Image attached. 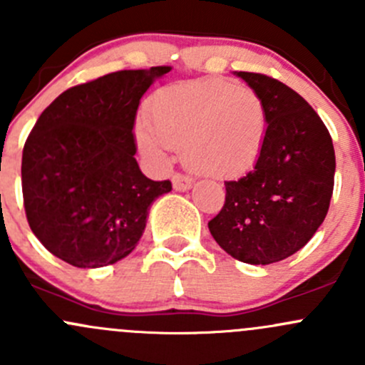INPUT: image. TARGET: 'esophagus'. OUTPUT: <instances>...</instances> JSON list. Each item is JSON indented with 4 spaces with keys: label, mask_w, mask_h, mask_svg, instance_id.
Instances as JSON below:
<instances>
[{
    "label": "esophagus",
    "mask_w": 365,
    "mask_h": 365,
    "mask_svg": "<svg viewBox=\"0 0 365 365\" xmlns=\"http://www.w3.org/2000/svg\"><path fill=\"white\" fill-rule=\"evenodd\" d=\"M192 182L194 180L190 178V176L187 175H180V173H176L175 176H173V187H175L176 190H189L190 187H192Z\"/></svg>",
    "instance_id": "34e87169"
}]
</instances>
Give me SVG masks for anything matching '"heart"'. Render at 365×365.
Listing matches in <instances>:
<instances>
[{"instance_id":"1","label":"heart","mask_w":365,"mask_h":365,"mask_svg":"<svg viewBox=\"0 0 365 365\" xmlns=\"http://www.w3.org/2000/svg\"><path fill=\"white\" fill-rule=\"evenodd\" d=\"M150 125H141L143 152L165 162L168 150H183L192 171L237 176L256 165L268 134L263 98L247 86L205 79L160 90L150 102Z\"/></svg>"}]
</instances>
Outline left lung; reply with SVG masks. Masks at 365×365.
<instances>
[{
    "instance_id": "left-lung-1",
    "label": "left lung",
    "mask_w": 365,
    "mask_h": 365,
    "mask_svg": "<svg viewBox=\"0 0 365 365\" xmlns=\"http://www.w3.org/2000/svg\"><path fill=\"white\" fill-rule=\"evenodd\" d=\"M237 76L263 98L268 134L252 171L224 182L226 201L208 227L235 259L270 264L300 251L325 220L336 153L329 128L295 90L264 73Z\"/></svg>"
}]
</instances>
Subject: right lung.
<instances>
[{
    "label": "right lung",
    "mask_w": 365,
    "mask_h": 365,
    "mask_svg": "<svg viewBox=\"0 0 365 365\" xmlns=\"http://www.w3.org/2000/svg\"><path fill=\"white\" fill-rule=\"evenodd\" d=\"M169 70H120L68 88L26 139V219L40 244L72 267L98 268L128 256L150 205L171 190L169 180L143 175L132 132L139 101Z\"/></svg>",
    "instance_id": "1"
}]
</instances>
